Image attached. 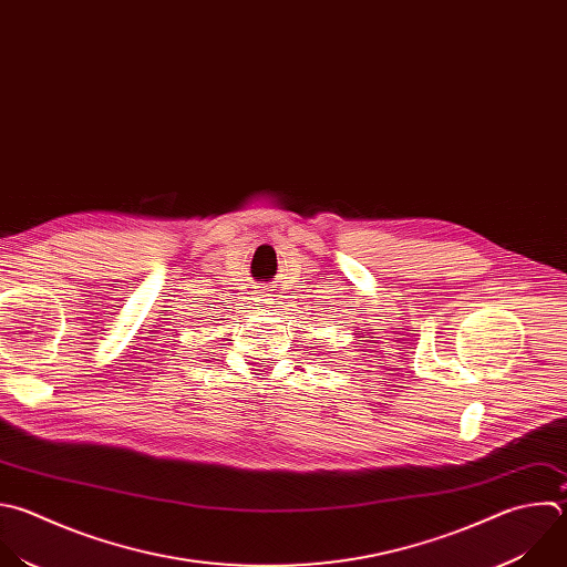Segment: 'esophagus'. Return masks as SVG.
Masks as SVG:
<instances>
[{
    "mask_svg": "<svg viewBox=\"0 0 567 567\" xmlns=\"http://www.w3.org/2000/svg\"><path fill=\"white\" fill-rule=\"evenodd\" d=\"M258 302H262V305H271V298H269V293H265V291H258Z\"/></svg>",
    "mask_w": 567,
    "mask_h": 567,
    "instance_id": "esophagus-1",
    "label": "esophagus"
}]
</instances>
